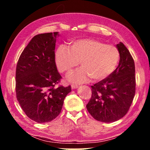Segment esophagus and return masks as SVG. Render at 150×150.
Instances as JSON below:
<instances>
[{
    "label": "esophagus",
    "mask_w": 150,
    "mask_h": 150,
    "mask_svg": "<svg viewBox=\"0 0 150 150\" xmlns=\"http://www.w3.org/2000/svg\"><path fill=\"white\" fill-rule=\"evenodd\" d=\"M78 87V85H75V84H72L71 85V88L73 89H74V88H77Z\"/></svg>",
    "instance_id": "1"
}]
</instances>
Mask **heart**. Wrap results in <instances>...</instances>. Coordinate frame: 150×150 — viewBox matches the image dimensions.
I'll return each mask as SVG.
<instances>
[{"mask_svg":"<svg viewBox=\"0 0 150 150\" xmlns=\"http://www.w3.org/2000/svg\"><path fill=\"white\" fill-rule=\"evenodd\" d=\"M60 72L69 75L80 64L82 68L73 73V82L100 81L108 77L117 65L120 54L118 48L95 39H79L71 43L69 48L62 45L55 55Z\"/></svg>","mask_w":150,"mask_h":150,"instance_id":"b5f03b06","label":"heart"}]
</instances>
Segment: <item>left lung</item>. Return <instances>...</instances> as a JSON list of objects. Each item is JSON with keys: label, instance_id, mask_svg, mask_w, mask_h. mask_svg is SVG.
<instances>
[{"label": "left lung", "instance_id": "1", "mask_svg": "<svg viewBox=\"0 0 150 150\" xmlns=\"http://www.w3.org/2000/svg\"><path fill=\"white\" fill-rule=\"evenodd\" d=\"M120 62L116 69L105 79L91 86L92 95L87 105L95 120L112 122L126 115L136 93L134 61L123 43L116 45Z\"/></svg>", "mask_w": 150, "mask_h": 150}]
</instances>
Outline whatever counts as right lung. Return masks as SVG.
I'll list each match as a JSON object with an SVG mask.
<instances>
[{
  "mask_svg": "<svg viewBox=\"0 0 150 150\" xmlns=\"http://www.w3.org/2000/svg\"><path fill=\"white\" fill-rule=\"evenodd\" d=\"M58 32L38 34L30 40L18 59L16 94L20 106L31 120L51 122L59 115L71 86L56 85L62 76L55 61Z\"/></svg>",
  "mask_w": 150,
  "mask_h": 150,
  "instance_id": "right-lung-1",
  "label": "right lung"
}]
</instances>
